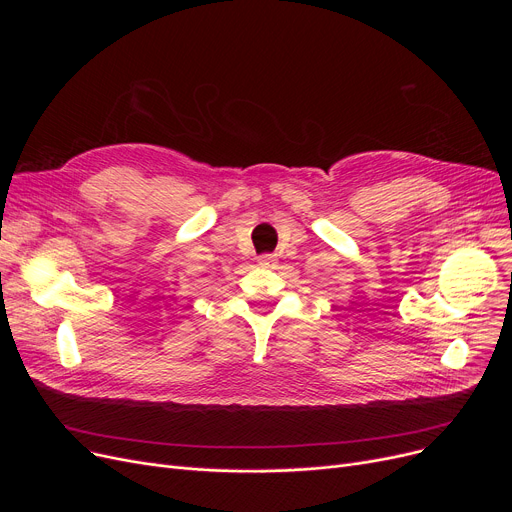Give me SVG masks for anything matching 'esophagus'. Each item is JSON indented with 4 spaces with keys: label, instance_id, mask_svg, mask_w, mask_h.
Wrapping results in <instances>:
<instances>
[{
    "label": "esophagus",
    "instance_id": "34e87169",
    "mask_svg": "<svg viewBox=\"0 0 512 512\" xmlns=\"http://www.w3.org/2000/svg\"><path fill=\"white\" fill-rule=\"evenodd\" d=\"M257 263H259L261 267H276L278 257H276L274 253H265V255H261V257L257 259Z\"/></svg>",
    "mask_w": 512,
    "mask_h": 512
}]
</instances>
